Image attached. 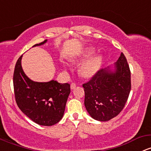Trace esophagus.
<instances>
[{
    "label": "esophagus",
    "mask_w": 151,
    "mask_h": 151,
    "mask_svg": "<svg viewBox=\"0 0 151 151\" xmlns=\"http://www.w3.org/2000/svg\"><path fill=\"white\" fill-rule=\"evenodd\" d=\"M76 86H77V84L74 83V82H72L71 83V89H74L76 87Z\"/></svg>",
    "instance_id": "34e87169"
}]
</instances>
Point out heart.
Instances as JSON below:
<instances>
[{"instance_id": "heart-1", "label": "heart", "mask_w": 151, "mask_h": 151, "mask_svg": "<svg viewBox=\"0 0 151 151\" xmlns=\"http://www.w3.org/2000/svg\"><path fill=\"white\" fill-rule=\"evenodd\" d=\"M94 49L92 48H89L87 50L84 52V54H82V57L79 59H75V61L77 60H84V59H87V58L90 57L92 54L94 53ZM101 62H102V57L100 56H97L92 59H91L90 60H89L88 62H85L83 65L80 68V74L84 77H89L91 76H92L93 74L97 71V69L100 67Z\"/></svg>"}]
</instances>
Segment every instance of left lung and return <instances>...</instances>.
I'll list each match as a JSON object with an SVG mask.
<instances>
[{
    "instance_id": "obj_1",
    "label": "left lung",
    "mask_w": 151,
    "mask_h": 151,
    "mask_svg": "<svg viewBox=\"0 0 151 151\" xmlns=\"http://www.w3.org/2000/svg\"><path fill=\"white\" fill-rule=\"evenodd\" d=\"M82 87L84 105L92 118L107 121L119 115L131 89L130 67L123 53L115 63V72L99 69Z\"/></svg>"
}]
</instances>
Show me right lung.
I'll return each mask as SVG.
<instances>
[{
    "label": "right lung",
    "mask_w": 151,
    "mask_h": 151,
    "mask_svg": "<svg viewBox=\"0 0 151 151\" xmlns=\"http://www.w3.org/2000/svg\"><path fill=\"white\" fill-rule=\"evenodd\" d=\"M46 39L34 46L46 43ZM19 58L14 73L15 99L19 109L31 120L40 125L51 126L61 120L70 93V84L57 81L35 82L28 78Z\"/></svg>",
    "instance_id": "right-lung-1"
}]
</instances>
